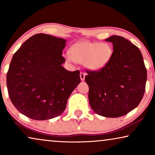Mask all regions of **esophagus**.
I'll return each instance as SVG.
<instances>
[{
  "label": "esophagus",
  "mask_w": 155,
  "mask_h": 155,
  "mask_svg": "<svg viewBox=\"0 0 155 155\" xmlns=\"http://www.w3.org/2000/svg\"><path fill=\"white\" fill-rule=\"evenodd\" d=\"M85 75H86V74L84 73H83V72H80V79H81V80H82V81H83V80H84V78H85Z\"/></svg>",
  "instance_id": "esophagus-1"
}]
</instances>
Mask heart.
I'll list each match as a JSON object with an SVG mask.
<instances>
[{
	"label": "heart",
	"instance_id": "obj_1",
	"mask_svg": "<svg viewBox=\"0 0 155 155\" xmlns=\"http://www.w3.org/2000/svg\"><path fill=\"white\" fill-rule=\"evenodd\" d=\"M113 56V48L109 43L82 41L73 44L70 49L69 60L84 63L92 71L102 69Z\"/></svg>",
	"mask_w": 155,
	"mask_h": 155
}]
</instances>
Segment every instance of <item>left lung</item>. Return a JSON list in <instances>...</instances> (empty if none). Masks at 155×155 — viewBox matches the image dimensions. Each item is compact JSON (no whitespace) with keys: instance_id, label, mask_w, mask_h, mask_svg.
Here are the masks:
<instances>
[{"instance_id":"8db88e82","label":"left lung","mask_w":155,"mask_h":155,"mask_svg":"<svg viewBox=\"0 0 155 155\" xmlns=\"http://www.w3.org/2000/svg\"><path fill=\"white\" fill-rule=\"evenodd\" d=\"M113 56L102 69L87 71L90 107L98 115L109 118L124 116L143 99L147 81L143 58L139 48L128 39L114 35Z\"/></svg>"}]
</instances>
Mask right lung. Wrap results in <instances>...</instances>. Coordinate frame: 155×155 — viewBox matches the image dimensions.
<instances>
[{
  "mask_svg": "<svg viewBox=\"0 0 155 155\" xmlns=\"http://www.w3.org/2000/svg\"><path fill=\"white\" fill-rule=\"evenodd\" d=\"M66 40L45 34L29 38L15 53L7 73L8 95L15 107L34 120H48L64 111L80 84L79 71L62 66Z\"/></svg>",
  "mask_w": 155,
  "mask_h": 155,
  "instance_id": "obj_1",
  "label": "right lung"
}]
</instances>
